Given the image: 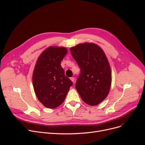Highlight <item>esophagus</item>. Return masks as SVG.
Returning a JSON list of instances; mask_svg holds the SVG:
<instances>
[{
  "instance_id": "1",
  "label": "esophagus",
  "mask_w": 145,
  "mask_h": 145,
  "mask_svg": "<svg viewBox=\"0 0 145 145\" xmlns=\"http://www.w3.org/2000/svg\"><path fill=\"white\" fill-rule=\"evenodd\" d=\"M70 79H71V80L72 82H74V80H75V79H74V77H71Z\"/></svg>"
}]
</instances>
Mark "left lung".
<instances>
[{
  "instance_id": "obj_1",
  "label": "left lung",
  "mask_w": 145,
  "mask_h": 145,
  "mask_svg": "<svg viewBox=\"0 0 145 145\" xmlns=\"http://www.w3.org/2000/svg\"><path fill=\"white\" fill-rule=\"evenodd\" d=\"M70 50L80 69L75 84L78 92L85 103L99 104L108 95L111 84V69L103 50L87 42Z\"/></svg>"
}]
</instances>
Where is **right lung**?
Masks as SVG:
<instances>
[{
    "instance_id": "1",
    "label": "right lung",
    "mask_w": 145,
    "mask_h": 145,
    "mask_svg": "<svg viewBox=\"0 0 145 145\" xmlns=\"http://www.w3.org/2000/svg\"><path fill=\"white\" fill-rule=\"evenodd\" d=\"M67 53L65 47H50L40 56L33 75L36 96L49 108H55L63 103L73 85L65 74L61 61Z\"/></svg>"
}]
</instances>
